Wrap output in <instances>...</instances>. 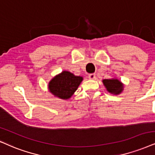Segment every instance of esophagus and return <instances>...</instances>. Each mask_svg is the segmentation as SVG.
Instances as JSON below:
<instances>
[{
  "label": "esophagus",
  "mask_w": 155,
  "mask_h": 155,
  "mask_svg": "<svg viewBox=\"0 0 155 155\" xmlns=\"http://www.w3.org/2000/svg\"><path fill=\"white\" fill-rule=\"evenodd\" d=\"M89 79L91 80H94L96 79V75L94 74H89Z\"/></svg>",
  "instance_id": "1"
}]
</instances>
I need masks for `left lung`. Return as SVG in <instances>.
I'll list each match as a JSON object with an SVG mask.
<instances>
[{"instance_id":"8db88e82","label":"left lung","mask_w":155,"mask_h":155,"mask_svg":"<svg viewBox=\"0 0 155 155\" xmlns=\"http://www.w3.org/2000/svg\"><path fill=\"white\" fill-rule=\"evenodd\" d=\"M102 83L107 91L114 95L120 94L124 90V84L117 78L103 79Z\"/></svg>"}]
</instances>
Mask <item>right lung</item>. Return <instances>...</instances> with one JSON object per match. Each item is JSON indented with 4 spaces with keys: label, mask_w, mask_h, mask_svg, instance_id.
Masks as SVG:
<instances>
[{
    "label": "right lung",
    "mask_w": 155,
    "mask_h": 155,
    "mask_svg": "<svg viewBox=\"0 0 155 155\" xmlns=\"http://www.w3.org/2000/svg\"><path fill=\"white\" fill-rule=\"evenodd\" d=\"M83 81V77L75 76L68 71H63L52 78L48 82V91L55 97L61 99H68Z\"/></svg>",
    "instance_id": "1"
}]
</instances>
